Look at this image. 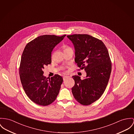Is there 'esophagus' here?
<instances>
[{"label":"esophagus","mask_w":134,"mask_h":134,"mask_svg":"<svg viewBox=\"0 0 134 134\" xmlns=\"http://www.w3.org/2000/svg\"><path fill=\"white\" fill-rule=\"evenodd\" d=\"M69 77V76H67V75H65V76H63V80H64V81H65L66 79H67V78H68Z\"/></svg>","instance_id":"esophagus-1"}]
</instances>
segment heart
<instances>
[{"label": "heart", "mask_w": 134, "mask_h": 134, "mask_svg": "<svg viewBox=\"0 0 134 134\" xmlns=\"http://www.w3.org/2000/svg\"><path fill=\"white\" fill-rule=\"evenodd\" d=\"M69 48H70L69 47H68V46H65L64 47V50L67 49H69Z\"/></svg>", "instance_id": "heart-1"}]
</instances>
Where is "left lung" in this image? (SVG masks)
<instances>
[{
	"instance_id": "8db88e82",
	"label": "left lung",
	"mask_w": 134,
	"mask_h": 134,
	"mask_svg": "<svg viewBox=\"0 0 134 134\" xmlns=\"http://www.w3.org/2000/svg\"><path fill=\"white\" fill-rule=\"evenodd\" d=\"M67 38L74 45L75 62L87 73L83 80L72 76V94L79 103L88 105L98 100L107 87L112 70L109 54L103 42L90 35L74 34Z\"/></svg>"
}]
</instances>
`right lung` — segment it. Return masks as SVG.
<instances>
[{
    "instance_id": "1",
    "label": "right lung",
    "mask_w": 134,
    "mask_h": 134,
    "mask_svg": "<svg viewBox=\"0 0 134 134\" xmlns=\"http://www.w3.org/2000/svg\"><path fill=\"white\" fill-rule=\"evenodd\" d=\"M66 36L43 35L27 44L22 54L19 68L23 88L32 102L46 106L56 99L63 81L55 74L51 78L44 76L43 69L52 63L53 48Z\"/></svg>"
}]
</instances>
